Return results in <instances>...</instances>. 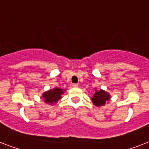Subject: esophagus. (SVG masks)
Returning <instances> with one entry per match:
<instances>
[{
	"label": "esophagus",
	"mask_w": 149,
	"mask_h": 149,
	"mask_svg": "<svg viewBox=\"0 0 149 149\" xmlns=\"http://www.w3.org/2000/svg\"><path fill=\"white\" fill-rule=\"evenodd\" d=\"M72 86H73L74 88H77V87H78L79 86V84L78 83H74V84H72Z\"/></svg>",
	"instance_id": "esophagus-1"
}]
</instances>
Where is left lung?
Listing matches in <instances>:
<instances>
[{
    "label": "left lung",
    "mask_w": 149,
    "mask_h": 149,
    "mask_svg": "<svg viewBox=\"0 0 149 149\" xmlns=\"http://www.w3.org/2000/svg\"><path fill=\"white\" fill-rule=\"evenodd\" d=\"M111 96L107 92L102 89L95 90V93L93 95L92 98V103L97 107H102L105 105V103H107V101H109Z\"/></svg>",
    "instance_id": "1"
}]
</instances>
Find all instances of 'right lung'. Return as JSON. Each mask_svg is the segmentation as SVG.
Masks as SVG:
<instances>
[{"mask_svg": "<svg viewBox=\"0 0 149 149\" xmlns=\"http://www.w3.org/2000/svg\"><path fill=\"white\" fill-rule=\"evenodd\" d=\"M63 93H64V90L59 88H54L44 92L42 97L44 98V101L46 104H53L61 99V95Z\"/></svg>", "mask_w": 149, "mask_h": 149, "instance_id": "add662e5", "label": "right lung"}]
</instances>
